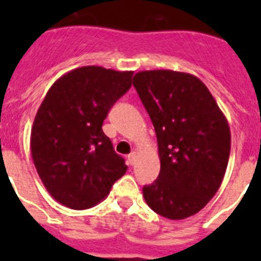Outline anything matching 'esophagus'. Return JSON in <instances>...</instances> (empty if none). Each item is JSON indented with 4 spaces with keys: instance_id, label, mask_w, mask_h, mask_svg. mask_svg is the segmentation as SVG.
<instances>
[{
    "instance_id": "1",
    "label": "esophagus",
    "mask_w": 261,
    "mask_h": 261,
    "mask_svg": "<svg viewBox=\"0 0 261 261\" xmlns=\"http://www.w3.org/2000/svg\"><path fill=\"white\" fill-rule=\"evenodd\" d=\"M127 159H128V163H130V165H134L135 161H137V153H135V151H131Z\"/></svg>"
}]
</instances>
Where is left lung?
Here are the masks:
<instances>
[{
	"label": "left lung",
	"mask_w": 261,
	"mask_h": 261,
	"mask_svg": "<svg viewBox=\"0 0 261 261\" xmlns=\"http://www.w3.org/2000/svg\"><path fill=\"white\" fill-rule=\"evenodd\" d=\"M135 89L154 126L159 178L143 187L147 206L168 219L200 211L217 194L230 154V128L204 84L190 73L139 71Z\"/></svg>",
	"instance_id": "1"
}]
</instances>
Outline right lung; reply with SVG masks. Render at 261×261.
<instances>
[{
  "label": "right lung",
  "mask_w": 261,
  "mask_h": 261,
  "mask_svg": "<svg viewBox=\"0 0 261 261\" xmlns=\"http://www.w3.org/2000/svg\"><path fill=\"white\" fill-rule=\"evenodd\" d=\"M133 71L83 66L53 84L31 130V154L53 198L73 210L96 206L126 173L102 122L131 87Z\"/></svg>",
  "instance_id": "1"
}]
</instances>
